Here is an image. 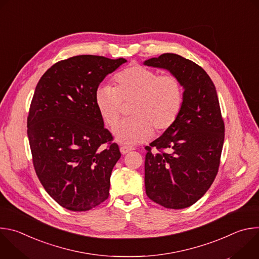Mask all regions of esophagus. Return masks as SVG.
<instances>
[{
	"mask_svg": "<svg viewBox=\"0 0 259 259\" xmlns=\"http://www.w3.org/2000/svg\"><path fill=\"white\" fill-rule=\"evenodd\" d=\"M133 150H134L133 147H131V146H126V145L120 147V152H121L122 155H126L127 153H129V152H131V151H133Z\"/></svg>",
	"mask_w": 259,
	"mask_h": 259,
	"instance_id": "34e87169",
	"label": "esophagus"
}]
</instances>
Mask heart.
Listing matches in <instances>:
<instances>
[{
	"label": "heart",
	"mask_w": 259,
	"mask_h": 259,
	"mask_svg": "<svg viewBox=\"0 0 259 259\" xmlns=\"http://www.w3.org/2000/svg\"><path fill=\"white\" fill-rule=\"evenodd\" d=\"M116 87L101 85L95 92L98 112L109 127L118 122L123 102L133 101L130 115L114 128L120 144L133 145L149 140L158 131L169 129L182 106L183 90L180 80L172 73L159 75L154 69L134 64L117 73Z\"/></svg>",
	"instance_id": "heart-1"
}]
</instances>
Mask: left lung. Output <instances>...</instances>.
<instances>
[{"label":"left lung","mask_w":259,"mask_h":259,"mask_svg":"<svg viewBox=\"0 0 259 259\" xmlns=\"http://www.w3.org/2000/svg\"><path fill=\"white\" fill-rule=\"evenodd\" d=\"M143 63L169 70L184 89L175 123L145 146V193L165 208H187L209 190L220 164L225 123L216 89L200 65L180 55L164 53Z\"/></svg>","instance_id":"8db88e82"}]
</instances>
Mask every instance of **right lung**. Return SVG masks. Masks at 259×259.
I'll return each mask as SVG.
<instances>
[{"instance_id": "obj_1", "label": "right lung", "mask_w": 259, "mask_h": 259, "mask_svg": "<svg viewBox=\"0 0 259 259\" xmlns=\"http://www.w3.org/2000/svg\"><path fill=\"white\" fill-rule=\"evenodd\" d=\"M126 61L73 56L53 64L35 87L27 117L33 167L46 192L67 210L88 211L108 198L121 153L103 127L95 92Z\"/></svg>"}]
</instances>
